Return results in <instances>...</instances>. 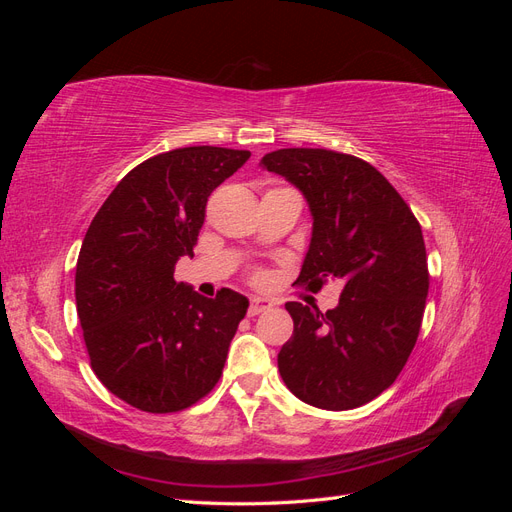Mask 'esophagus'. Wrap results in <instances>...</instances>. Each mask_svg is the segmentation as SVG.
Instances as JSON below:
<instances>
[{
    "label": "esophagus",
    "instance_id": "esophagus-1",
    "mask_svg": "<svg viewBox=\"0 0 512 512\" xmlns=\"http://www.w3.org/2000/svg\"><path fill=\"white\" fill-rule=\"evenodd\" d=\"M267 309H271V301L254 297V299L250 301V307H247V316L254 318V316H258V314H262V312H267Z\"/></svg>",
    "mask_w": 512,
    "mask_h": 512
}]
</instances>
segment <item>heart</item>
<instances>
[{"label": "heart", "mask_w": 512, "mask_h": 512, "mask_svg": "<svg viewBox=\"0 0 512 512\" xmlns=\"http://www.w3.org/2000/svg\"><path fill=\"white\" fill-rule=\"evenodd\" d=\"M256 280H260V275H256Z\"/></svg>", "instance_id": "b5f03b06"}]
</instances>
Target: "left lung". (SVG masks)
<instances>
[{"label":"left lung","instance_id":"obj_1","mask_svg":"<svg viewBox=\"0 0 512 512\" xmlns=\"http://www.w3.org/2000/svg\"><path fill=\"white\" fill-rule=\"evenodd\" d=\"M260 166L286 177L314 215L297 286L342 282L339 305L286 303L294 331L277 354L282 380L309 406L352 410L397 380L421 331L429 292L423 230L369 162L329 149H277Z\"/></svg>","mask_w":512,"mask_h":512}]
</instances>
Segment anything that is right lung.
Returning a JSON list of instances; mask_svg holds the SVG:
<instances>
[{
  "label": "right lung",
  "mask_w": 512,
  "mask_h": 512,
  "mask_svg": "<svg viewBox=\"0 0 512 512\" xmlns=\"http://www.w3.org/2000/svg\"><path fill=\"white\" fill-rule=\"evenodd\" d=\"M250 151L183 147L132 168L91 220L76 260V312L91 369L108 391L151 414L194 406L218 384L247 299H205L175 280L194 256L211 192Z\"/></svg>",
  "instance_id": "add662e5"
}]
</instances>
